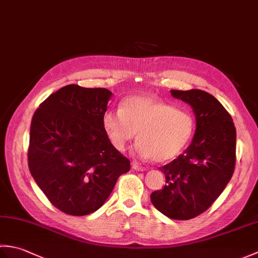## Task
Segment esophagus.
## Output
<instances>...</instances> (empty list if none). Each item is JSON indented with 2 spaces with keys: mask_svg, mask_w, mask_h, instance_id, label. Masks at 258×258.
Segmentation results:
<instances>
[{
  "mask_svg": "<svg viewBox=\"0 0 258 258\" xmlns=\"http://www.w3.org/2000/svg\"><path fill=\"white\" fill-rule=\"evenodd\" d=\"M132 167L135 169V171H141V172H143V171H145V169H146V167L140 165V164L136 163V162L132 163Z\"/></svg>",
  "mask_w": 258,
  "mask_h": 258,
  "instance_id": "obj_1",
  "label": "esophagus"
}]
</instances>
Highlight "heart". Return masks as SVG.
Here are the masks:
<instances>
[{
	"label": "heart",
	"instance_id": "1",
	"mask_svg": "<svg viewBox=\"0 0 258 258\" xmlns=\"http://www.w3.org/2000/svg\"><path fill=\"white\" fill-rule=\"evenodd\" d=\"M103 126L115 149L124 151L135 138V153L164 163L177 157L193 138L195 123L185 111L150 96H128L119 111H107Z\"/></svg>",
	"mask_w": 258,
	"mask_h": 258
}]
</instances>
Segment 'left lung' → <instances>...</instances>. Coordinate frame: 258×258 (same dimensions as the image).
I'll use <instances>...</instances> for the list:
<instances>
[{
    "label": "left lung",
    "mask_w": 258,
    "mask_h": 258,
    "mask_svg": "<svg viewBox=\"0 0 258 258\" xmlns=\"http://www.w3.org/2000/svg\"><path fill=\"white\" fill-rule=\"evenodd\" d=\"M189 104L196 131L184 154L160 167L166 184L151 194L152 204L172 220H190L212 206L231 180L236 163V128L232 116L210 93L171 90Z\"/></svg>",
    "instance_id": "8db88e82"
}]
</instances>
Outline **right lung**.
I'll return each mask as SVG.
<instances>
[{"instance_id": "right-lung-1", "label": "right lung", "mask_w": 258, "mask_h": 258, "mask_svg": "<svg viewBox=\"0 0 258 258\" xmlns=\"http://www.w3.org/2000/svg\"><path fill=\"white\" fill-rule=\"evenodd\" d=\"M112 93L67 85L33 115L27 152L33 178L57 210L83 216L98 210L131 168L103 126Z\"/></svg>"}]
</instances>
